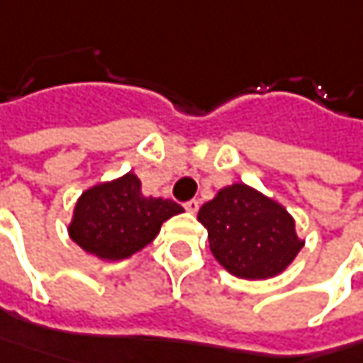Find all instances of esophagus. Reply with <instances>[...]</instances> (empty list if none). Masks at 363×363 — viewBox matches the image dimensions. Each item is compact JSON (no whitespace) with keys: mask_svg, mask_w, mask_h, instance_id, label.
Here are the masks:
<instances>
[{"mask_svg":"<svg viewBox=\"0 0 363 363\" xmlns=\"http://www.w3.org/2000/svg\"><path fill=\"white\" fill-rule=\"evenodd\" d=\"M184 209H186L189 213H197V209H199L197 199H191V201H186V203H184Z\"/></svg>","mask_w":363,"mask_h":363,"instance_id":"34e87169","label":"esophagus"}]
</instances>
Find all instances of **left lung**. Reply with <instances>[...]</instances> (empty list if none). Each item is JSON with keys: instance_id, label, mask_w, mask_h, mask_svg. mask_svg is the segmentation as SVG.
Returning a JSON list of instances; mask_svg holds the SVG:
<instances>
[{"instance_id": "8db88e82", "label": "left lung", "mask_w": 363, "mask_h": 363, "mask_svg": "<svg viewBox=\"0 0 363 363\" xmlns=\"http://www.w3.org/2000/svg\"><path fill=\"white\" fill-rule=\"evenodd\" d=\"M215 260L238 278L260 280L280 274L305 242L282 205L244 182L221 189L199 209Z\"/></svg>"}]
</instances>
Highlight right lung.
Segmentation results:
<instances>
[{"instance_id":"right-lung-1","label":"right lung","mask_w":363,"mask_h":363,"mask_svg":"<svg viewBox=\"0 0 363 363\" xmlns=\"http://www.w3.org/2000/svg\"><path fill=\"white\" fill-rule=\"evenodd\" d=\"M179 213L182 207L174 201L144 197L140 179L128 172L81 195L69 233L101 260H123L150 244L166 219Z\"/></svg>"}]
</instances>
